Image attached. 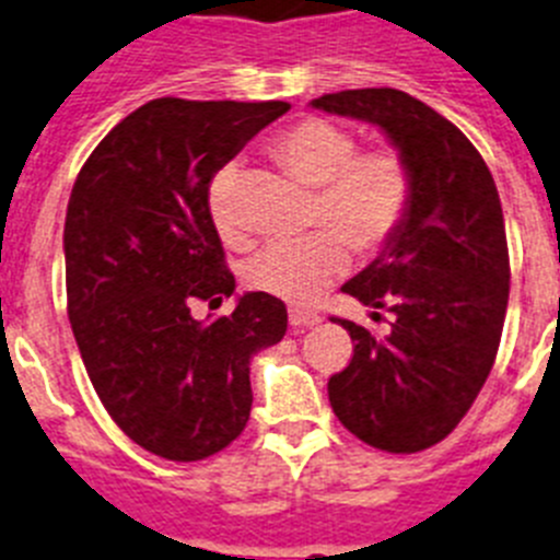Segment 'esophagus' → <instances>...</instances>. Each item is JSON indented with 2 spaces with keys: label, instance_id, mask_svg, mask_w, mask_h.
Wrapping results in <instances>:
<instances>
[{
  "label": "esophagus",
  "instance_id": "34e87169",
  "mask_svg": "<svg viewBox=\"0 0 560 560\" xmlns=\"http://www.w3.org/2000/svg\"><path fill=\"white\" fill-rule=\"evenodd\" d=\"M289 323L294 325V328H308V325L319 323V314H314V311H303V308H291Z\"/></svg>",
  "mask_w": 560,
  "mask_h": 560
}]
</instances>
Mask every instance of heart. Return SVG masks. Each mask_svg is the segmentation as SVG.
I'll list each match as a JSON object with an SVG mask.
<instances>
[{
  "label": "heart",
  "instance_id": "b5f03b06",
  "mask_svg": "<svg viewBox=\"0 0 560 560\" xmlns=\"http://www.w3.org/2000/svg\"><path fill=\"white\" fill-rule=\"evenodd\" d=\"M271 153L291 179L316 190L311 226L319 230L294 244H271L257 252L246 264L244 280L249 289L277 300L308 305L348 271V246L370 255L398 232L412 201V171L395 148L359 151L353 133L325 117H305L285 128ZM235 179L232 165L212 176L210 215L226 244L244 246Z\"/></svg>",
  "mask_w": 560,
  "mask_h": 560
}]
</instances>
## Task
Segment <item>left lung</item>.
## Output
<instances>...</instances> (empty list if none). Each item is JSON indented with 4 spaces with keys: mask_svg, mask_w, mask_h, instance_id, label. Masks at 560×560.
<instances>
[{
    "mask_svg": "<svg viewBox=\"0 0 560 560\" xmlns=\"http://www.w3.org/2000/svg\"><path fill=\"white\" fill-rule=\"evenodd\" d=\"M311 106L378 126L412 171L398 232L341 285L361 305L387 308L393 330L373 336L330 319L355 345L348 368L330 375L328 398L368 446L423 452L471 409L502 339L511 260L497 185L468 137L407 92L348 89Z\"/></svg>",
    "mask_w": 560,
    "mask_h": 560,
    "instance_id": "1",
    "label": "left lung"
}]
</instances>
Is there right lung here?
Returning <instances> with one entry per match:
<instances>
[{"instance_id": "1", "label": "right lung", "mask_w": 560, "mask_h": 560, "mask_svg": "<svg viewBox=\"0 0 560 560\" xmlns=\"http://www.w3.org/2000/svg\"><path fill=\"white\" fill-rule=\"evenodd\" d=\"M289 103L160 97L112 128L67 205V305L97 398L156 457L196 463L244 432L249 359L285 336L277 296L235 294L210 215L212 176Z\"/></svg>"}]
</instances>
